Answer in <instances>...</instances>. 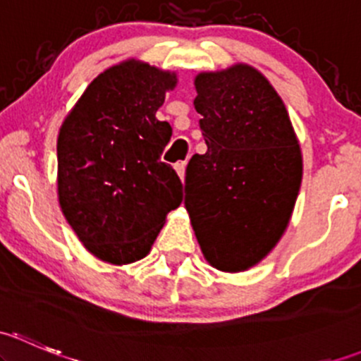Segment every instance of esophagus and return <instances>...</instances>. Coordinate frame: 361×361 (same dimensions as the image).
Here are the masks:
<instances>
[{
    "label": "esophagus",
    "instance_id": "1",
    "mask_svg": "<svg viewBox=\"0 0 361 361\" xmlns=\"http://www.w3.org/2000/svg\"><path fill=\"white\" fill-rule=\"evenodd\" d=\"M185 167H187V162H176V164H174V171H176V174L180 176L181 181L185 180Z\"/></svg>",
    "mask_w": 361,
    "mask_h": 361
}]
</instances>
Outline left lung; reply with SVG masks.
Masks as SVG:
<instances>
[{"mask_svg": "<svg viewBox=\"0 0 361 361\" xmlns=\"http://www.w3.org/2000/svg\"><path fill=\"white\" fill-rule=\"evenodd\" d=\"M194 106L206 154L185 173V207L207 264L245 272L278 245L302 181V152L285 103L250 64L202 71Z\"/></svg>", "mask_w": 361, "mask_h": 361, "instance_id": "obj_1", "label": "left lung"}]
</instances>
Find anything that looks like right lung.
Instances as JSON below:
<instances>
[{
    "instance_id": "right-lung-1",
    "label": "right lung",
    "mask_w": 361,
    "mask_h": 361,
    "mask_svg": "<svg viewBox=\"0 0 361 361\" xmlns=\"http://www.w3.org/2000/svg\"><path fill=\"white\" fill-rule=\"evenodd\" d=\"M176 83V71L122 61L89 83L59 129L61 211L106 264L147 257L183 199L180 178L160 160L173 129L155 116Z\"/></svg>"
}]
</instances>
